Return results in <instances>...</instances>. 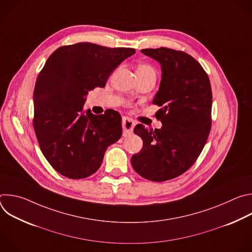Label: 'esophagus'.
Instances as JSON below:
<instances>
[{
    "mask_svg": "<svg viewBox=\"0 0 252 252\" xmlns=\"http://www.w3.org/2000/svg\"><path fill=\"white\" fill-rule=\"evenodd\" d=\"M134 127V123L131 119L129 118H124L123 119V130H124V135L130 134L133 130Z\"/></svg>",
    "mask_w": 252,
    "mask_h": 252,
    "instance_id": "1",
    "label": "esophagus"
}]
</instances>
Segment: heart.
I'll return each instance as SVG.
<instances>
[{"label": "heart", "instance_id": "obj_1", "mask_svg": "<svg viewBox=\"0 0 252 252\" xmlns=\"http://www.w3.org/2000/svg\"><path fill=\"white\" fill-rule=\"evenodd\" d=\"M138 68H146V69H154L152 66H150V65H148V64H140L139 66H138Z\"/></svg>", "mask_w": 252, "mask_h": 252}]
</instances>
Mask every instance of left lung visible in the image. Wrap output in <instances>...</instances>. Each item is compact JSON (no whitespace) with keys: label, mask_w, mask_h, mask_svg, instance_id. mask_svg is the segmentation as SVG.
Instances as JSON below:
<instances>
[{"label":"left lung","mask_w":252,"mask_h":252,"mask_svg":"<svg viewBox=\"0 0 252 252\" xmlns=\"http://www.w3.org/2000/svg\"><path fill=\"white\" fill-rule=\"evenodd\" d=\"M141 53L158 61L161 81L153 103L160 128L136 125L133 132L143 141L131 157L133 169L152 182H165L186 172L199 157L211 127L212 93L207 74L189 54L167 48Z\"/></svg>","instance_id":"left-lung-1"}]
</instances>
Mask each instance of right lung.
<instances>
[{
	"label": "right lung",
	"instance_id": "right-lung-1",
	"mask_svg": "<svg viewBox=\"0 0 252 252\" xmlns=\"http://www.w3.org/2000/svg\"><path fill=\"white\" fill-rule=\"evenodd\" d=\"M135 53L78 43L57 49L33 90V129L41 151L62 175L85 178L100 166L104 153L122 136V117L114 110L95 116L84 111L86 96L103 88L114 70Z\"/></svg>",
	"mask_w": 252,
	"mask_h": 252
}]
</instances>
